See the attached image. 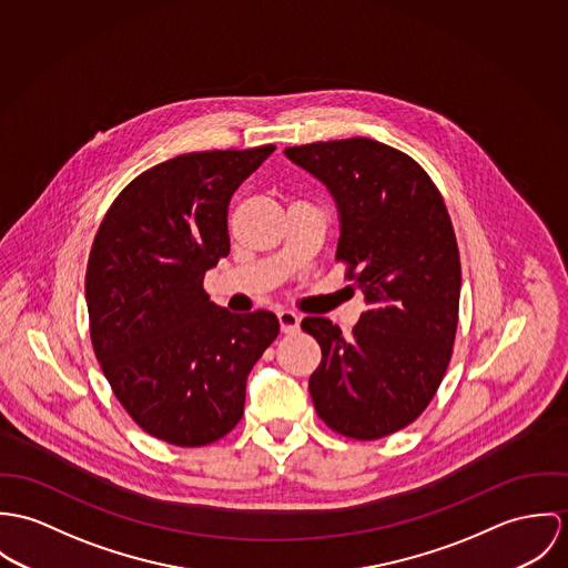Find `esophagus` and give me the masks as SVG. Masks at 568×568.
I'll return each mask as SVG.
<instances>
[{"label":"esophagus","instance_id":"esophagus-1","mask_svg":"<svg viewBox=\"0 0 568 568\" xmlns=\"http://www.w3.org/2000/svg\"><path fill=\"white\" fill-rule=\"evenodd\" d=\"M278 324H281V331L292 335L301 328V317L294 314V312H278Z\"/></svg>","mask_w":568,"mask_h":568}]
</instances>
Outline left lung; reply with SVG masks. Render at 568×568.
Masks as SVG:
<instances>
[{"label":"left lung","instance_id":"left-lung-1","mask_svg":"<svg viewBox=\"0 0 568 568\" xmlns=\"http://www.w3.org/2000/svg\"><path fill=\"white\" fill-rule=\"evenodd\" d=\"M333 193L342 235L335 261L368 310L351 337L305 317L322 362L310 377L317 416L353 440L412 425L432 403L453 355L462 265L455 231L429 174L405 152L351 136L285 148Z\"/></svg>","mask_w":568,"mask_h":568}]
</instances>
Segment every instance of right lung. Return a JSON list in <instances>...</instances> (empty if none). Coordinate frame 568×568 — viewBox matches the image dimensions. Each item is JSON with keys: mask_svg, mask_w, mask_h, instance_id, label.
Here are the masks:
<instances>
[{"mask_svg": "<svg viewBox=\"0 0 568 568\" xmlns=\"http://www.w3.org/2000/svg\"><path fill=\"white\" fill-rule=\"evenodd\" d=\"M274 152H190L159 163L109 206L87 263L95 357L128 416L176 446L224 438L244 416L246 378L278 335L270 312L209 301L204 272L231 251L229 202Z\"/></svg>", "mask_w": 568, "mask_h": 568, "instance_id": "obj_1", "label": "right lung"}]
</instances>
